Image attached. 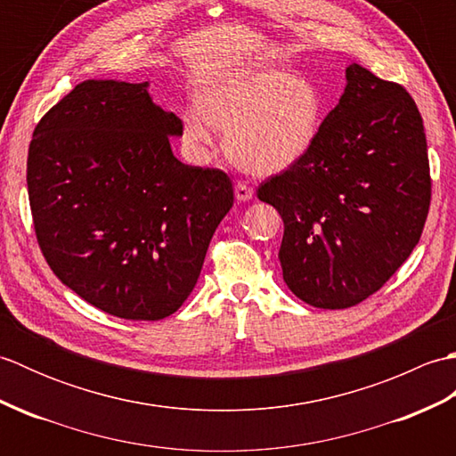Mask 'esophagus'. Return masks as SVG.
Listing matches in <instances>:
<instances>
[{"mask_svg": "<svg viewBox=\"0 0 456 456\" xmlns=\"http://www.w3.org/2000/svg\"><path fill=\"white\" fill-rule=\"evenodd\" d=\"M253 196H255V190L250 188L247 182H237L235 183V198L239 201H248V200H253Z\"/></svg>", "mask_w": 456, "mask_h": 456, "instance_id": "1", "label": "esophagus"}]
</instances>
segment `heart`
Returning <instances> with one entry per match:
<instances>
[{"mask_svg":"<svg viewBox=\"0 0 456 456\" xmlns=\"http://www.w3.org/2000/svg\"><path fill=\"white\" fill-rule=\"evenodd\" d=\"M325 102L315 82L266 66L239 68L213 78L200 110L183 113V134L208 147L213 127L225 131V151L250 174H278L312 151Z\"/></svg>","mask_w":456,"mask_h":456,"instance_id":"1","label":"heart"}]
</instances>
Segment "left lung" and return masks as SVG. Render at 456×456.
<instances>
[{
	"mask_svg": "<svg viewBox=\"0 0 456 456\" xmlns=\"http://www.w3.org/2000/svg\"><path fill=\"white\" fill-rule=\"evenodd\" d=\"M256 196L284 221L278 258L288 288L322 309L361 304L408 260L428 219L418 105L400 84L351 64L312 151Z\"/></svg>",
	"mask_w": 456,
	"mask_h": 456,
	"instance_id": "left-lung-1",
	"label": "left lung"
}]
</instances>
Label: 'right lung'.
<instances>
[{"mask_svg": "<svg viewBox=\"0 0 456 456\" xmlns=\"http://www.w3.org/2000/svg\"><path fill=\"white\" fill-rule=\"evenodd\" d=\"M180 134L149 82L118 80L78 84L35 127L27 188L38 247L58 280L105 314L176 312L233 206L225 172L174 157Z\"/></svg>", "mask_w": 456, "mask_h": 456, "instance_id": "obj_1", "label": "right lung"}]
</instances>
